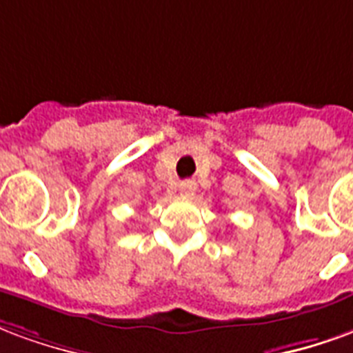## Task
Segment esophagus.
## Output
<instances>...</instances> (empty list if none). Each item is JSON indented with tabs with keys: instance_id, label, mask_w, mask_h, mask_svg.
<instances>
[{
	"instance_id": "1",
	"label": "esophagus",
	"mask_w": 353,
	"mask_h": 353,
	"mask_svg": "<svg viewBox=\"0 0 353 353\" xmlns=\"http://www.w3.org/2000/svg\"><path fill=\"white\" fill-rule=\"evenodd\" d=\"M195 190H197V186H195L194 180H186V182L180 184V194L184 195V197H194Z\"/></svg>"
}]
</instances>
